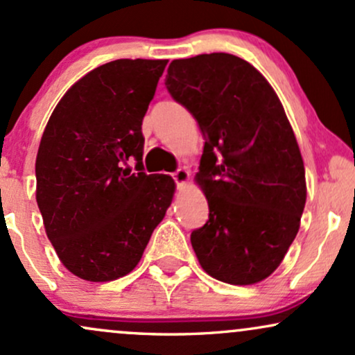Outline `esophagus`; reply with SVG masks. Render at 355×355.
Instances as JSON below:
<instances>
[{
  "label": "esophagus",
  "instance_id": "esophagus-1",
  "mask_svg": "<svg viewBox=\"0 0 355 355\" xmlns=\"http://www.w3.org/2000/svg\"><path fill=\"white\" fill-rule=\"evenodd\" d=\"M172 177H173V180L177 182V185H185L187 182H189V178H190V172L189 170H185V168H178L177 172H173L172 173Z\"/></svg>",
  "mask_w": 355,
  "mask_h": 355
}]
</instances>
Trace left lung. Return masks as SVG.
<instances>
[{"instance_id":"8db88e82","label":"left lung","mask_w":355,"mask_h":355,"mask_svg":"<svg viewBox=\"0 0 355 355\" xmlns=\"http://www.w3.org/2000/svg\"><path fill=\"white\" fill-rule=\"evenodd\" d=\"M165 87L197 120L205 145L195 180L209 220L190 235L207 274L250 285L287 254L305 207V170L274 88L239 56L173 60Z\"/></svg>"}]
</instances>
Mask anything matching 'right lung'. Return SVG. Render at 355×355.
I'll return each instance as SVG.
<instances>
[{"label":"right lung","instance_id":"right-lung-1","mask_svg":"<svg viewBox=\"0 0 355 355\" xmlns=\"http://www.w3.org/2000/svg\"><path fill=\"white\" fill-rule=\"evenodd\" d=\"M166 60H115L76 81L53 110L36 155V202L61 263L89 282L137 267L175 191L144 172L141 121ZM137 162L133 174L124 165Z\"/></svg>","mask_w":355,"mask_h":355}]
</instances>
